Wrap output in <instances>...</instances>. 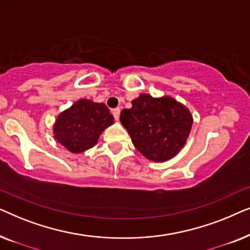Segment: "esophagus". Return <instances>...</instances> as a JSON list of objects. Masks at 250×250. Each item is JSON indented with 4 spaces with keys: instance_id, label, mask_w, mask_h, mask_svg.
I'll use <instances>...</instances> for the list:
<instances>
[{
    "instance_id": "obj_1",
    "label": "esophagus",
    "mask_w": 250,
    "mask_h": 250,
    "mask_svg": "<svg viewBox=\"0 0 250 250\" xmlns=\"http://www.w3.org/2000/svg\"><path fill=\"white\" fill-rule=\"evenodd\" d=\"M119 114H121V108L112 109V115H114L115 119H118L119 118Z\"/></svg>"
}]
</instances>
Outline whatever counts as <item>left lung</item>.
<instances>
[{"label": "left lung", "instance_id": "1", "mask_svg": "<svg viewBox=\"0 0 250 250\" xmlns=\"http://www.w3.org/2000/svg\"><path fill=\"white\" fill-rule=\"evenodd\" d=\"M121 122L133 145L153 162H166L183 148L192 117L188 109L172 98L155 99L141 94L132 108L123 109Z\"/></svg>", "mask_w": 250, "mask_h": 250}]
</instances>
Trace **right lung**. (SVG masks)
I'll use <instances>...</instances> for the list:
<instances>
[{
	"label": "right lung",
	"instance_id": "add662e5",
	"mask_svg": "<svg viewBox=\"0 0 250 250\" xmlns=\"http://www.w3.org/2000/svg\"><path fill=\"white\" fill-rule=\"evenodd\" d=\"M114 123L104 104L78 100L58 117L54 138L74 153L83 152L97 145L102 131Z\"/></svg>",
	"mask_w": 250,
	"mask_h": 250
}]
</instances>
